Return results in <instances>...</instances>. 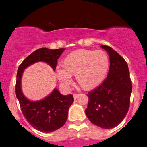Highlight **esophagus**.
I'll use <instances>...</instances> for the list:
<instances>
[{"label":"esophagus","instance_id":"esophagus-1","mask_svg":"<svg viewBox=\"0 0 147 147\" xmlns=\"http://www.w3.org/2000/svg\"><path fill=\"white\" fill-rule=\"evenodd\" d=\"M73 97H74V98H75V99H76V98L78 97V94H74Z\"/></svg>","mask_w":147,"mask_h":147}]
</instances>
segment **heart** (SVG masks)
Wrapping results in <instances>:
<instances>
[{
	"mask_svg": "<svg viewBox=\"0 0 147 147\" xmlns=\"http://www.w3.org/2000/svg\"><path fill=\"white\" fill-rule=\"evenodd\" d=\"M109 65V58L103 51L78 49L65 58L64 65L56 67V74L62 85L69 88L72 82V73H75L80 85L88 89L104 80Z\"/></svg>",
	"mask_w": 147,
	"mask_h": 147,
	"instance_id": "obj_1",
	"label": "heart"
}]
</instances>
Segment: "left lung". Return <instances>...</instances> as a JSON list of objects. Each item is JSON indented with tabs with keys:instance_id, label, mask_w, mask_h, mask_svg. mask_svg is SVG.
Masks as SVG:
<instances>
[{
	"instance_id": "8db88e82",
	"label": "left lung",
	"mask_w": 147,
	"mask_h": 147,
	"mask_svg": "<svg viewBox=\"0 0 147 147\" xmlns=\"http://www.w3.org/2000/svg\"><path fill=\"white\" fill-rule=\"evenodd\" d=\"M110 57L108 76L103 82L90 91L87 117L95 126L112 129L123 120L129 111L132 82L125 59L111 47L101 45Z\"/></svg>"
}]
</instances>
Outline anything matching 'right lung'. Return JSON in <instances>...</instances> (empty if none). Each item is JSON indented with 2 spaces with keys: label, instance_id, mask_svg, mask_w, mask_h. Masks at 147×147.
I'll return each instance as SVG.
<instances>
[{
  "label": "right lung",
  "instance_id": "add662e5",
  "mask_svg": "<svg viewBox=\"0 0 147 147\" xmlns=\"http://www.w3.org/2000/svg\"><path fill=\"white\" fill-rule=\"evenodd\" d=\"M65 49L40 48L28 55L18 67L15 86L16 95L25 119L31 126L39 131L49 133L64 126L67 119L68 110L74 101L73 95H63L58 90L55 89L42 100L30 101L24 96L21 91V75L26 67L39 61L47 62L55 70L57 59Z\"/></svg>",
  "mask_w": 147,
  "mask_h": 147
}]
</instances>
